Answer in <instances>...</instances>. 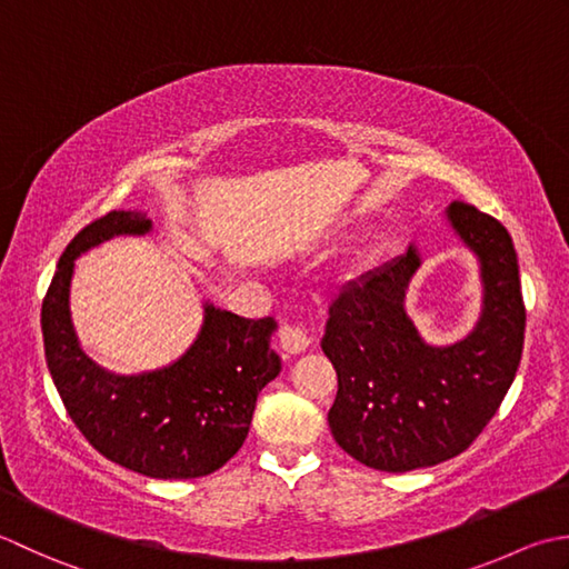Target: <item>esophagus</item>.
Returning a JSON list of instances; mask_svg holds the SVG:
<instances>
[{
  "mask_svg": "<svg viewBox=\"0 0 569 569\" xmlns=\"http://www.w3.org/2000/svg\"><path fill=\"white\" fill-rule=\"evenodd\" d=\"M309 333L307 329L297 327V323H284L282 331H280V343H282V351L289 356H297L301 351H307L309 346Z\"/></svg>",
  "mask_w": 569,
  "mask_h": 569,
  "instance_id": "1",
  "label": "esophagus"
}]
</instances>
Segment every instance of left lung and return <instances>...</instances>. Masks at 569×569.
Returning <instances> with one entry per match:
<instances>
[{"instance_id": "1", "label": "left lung", "mask_w": 569, "mask_h": 569, "mask_svg": "<svg viewBox=\"0 0 569 569\" xmlns=\"http://www.w3.org/2000/svg\"><path fill=\"white\" fill-rule=\"evenodd\" d=\"M479 254L483 315L467 339L427 346L402 309L420 268L410 248L331 301L321 349L339 376L329 427L339 447L378 471L435 467L461 455L501 408L523 353L526 305L508 230L471 203L447 211Z\"/></svg>"}]
</instances>
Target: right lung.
Wrapping results in <instances>:
<instances>
[{
    "instance_id": "add662e5",
    "label": "right lung",
    "mask_w": 569,
    "mask_h": 569,
    "mask_svg": "<svg viewBox=\"0 0 569 569\" xmlns=\"http://www.w3.org/2000/svg\"><path fill=\"white\" fill-rule=\"evenodd\" d=\"M152 220L110 211L68 242L41 307L46 363L68 415L102 457L152 479L206 477L236 455L258 392L280 373L270 349L274 319H242L206 307L199 339L177 363L112 376L78 346L68 292L80 252L112 236H144Z\"/></svg>"
}]
</instances>
